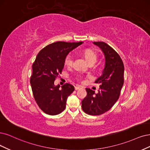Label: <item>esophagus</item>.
<instances>
[{"label":"esophagus","instance_id":"34e87169","mask_svg":"<svg viewBox=\"0 0 150 150\" xmlns=\"http://www.w3.org/2000/svg\"><path fill=\"white\" fill-rule=\"evenodd\" d=\"M81 87H80V86H76L75 87V90H80V89H81Z\"/></svg>","mask_w":150,"mask_h":150}]
</instances>
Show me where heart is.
<instances>
[{"mask_svg":"<svg viewBox=\"0 0 150 150\" xmlns=\"http://www.w3.org/2000/svg\"><path fill=\"white\" fill-rule=\"evenodd\" d=\"M83 55L88 63H93L95 64L98 59V55L95 51H94L93 49H86L83 51ZM74 59L73 56L71 54H68L66 55L64 59V64L66 66L70 67L73 64Z\"/></svg>","mask_w":150,"mask_h":150,"instance_id":"b5f03b06","label":"heart"}]
</instances>
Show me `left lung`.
Masks as SVG:
<instances>
[{"instance_id":"left-lung-1","label":"left lung","mask_w":150,"mask_h":150,"mask_svg":"<svg viewBox=\"0 0 150 150\" xmlns=\"http://www.w3.org/2000/svg\"><path fill=\"white\" fill-rule=\"evenodd\" d=\"M93 44L102 50L106 62L103 74L95 81L101 84L98 93L86 88L87 95L81 101V108L88 114L98 115L107 112L119 99L124 81V66L118 53L108 44Z\"/></svg>"}]
</instances>
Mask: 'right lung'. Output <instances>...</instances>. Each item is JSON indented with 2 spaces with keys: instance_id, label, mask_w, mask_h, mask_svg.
<instances>
[{
  "instance_id": "obj_1",
  "label": "right lung",
  "mask_w": 150,
  "mask_h": 150,
  "mask_svg": "<svg viewBox=\"0 0 150 150\" xmlns=\"http://www.w3.org/2000/svg\"><path fill=\"white\" fill-rule=\"evenodd\" d=\"M82 43L55 42L44 47L37 55L32 65L30 83L35 101L44 113L54 115L65 109L67 99L75 88L66 83L60 89V85H54V81L62 73L66 55Z\"/></svg>"
}]
</instances>
